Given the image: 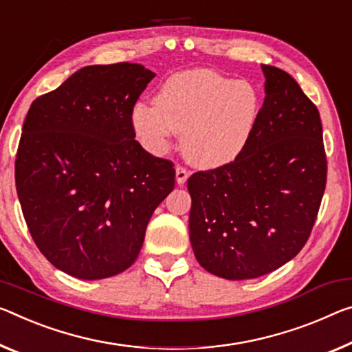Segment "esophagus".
I'll return each mask as SVG.
<instances>
[{
    "label": "esophagus",
    "mask_w": 352,
    "mask_h": 352,
    "mask_svg": "<svg viewBox=\"0 0 352 352\" xmlns=\"http://www.w3.org/2000/svg\"><path fill=\"white\" fill-rule=\"evenodd\" d=\"M188 170L185 169L183 166H177L175 167V180L178 185H185L186 180H188Z\"/></svg>",
    "instance_id": "esophagus-1"
}]
</instances>
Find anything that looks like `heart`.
<instances>
[{
  "instance_id": "heart-1",
  "label": "heart",
  "mask_w": 352,
  "mask_h": 352,
  "mask_svg": "<svg viewBox=\"0 0 352 352\" xmlns=\"http://www.w3.org/2000/svg\"><path fill=\"white\" fill-rule=\"evenodd\" d=\"M153 102L138 103L131 113L144 146L160 153L174 131L186 158L204 169L232 163L246 150L261 111L252 82L206 69L170 75Z\"/></svg>"
}]
</instances>
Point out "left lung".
I'll use <instances>...</instances> for the list:
<instances>
[{
  "mask_svg": "<svg viewBox=\"0 0 352 352\" xmlns=\"http://www.w3.org/2000/svg\"><path fill=\"white\" fill-rule=\"evenodd\" d=\"M265 102L235 161L189 177V239L217 277L265 276L294 258L316 221L327 161L320 113L296 80L261 65Z\"/></svg>",
  "mask_w": 352,
  "mask_h": 352,
  "instance_id": "obj_1",
  "label": "left lung"
}]
</instances>
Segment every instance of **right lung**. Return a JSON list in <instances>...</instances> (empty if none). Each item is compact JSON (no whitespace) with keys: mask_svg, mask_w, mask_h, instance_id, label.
Instances as JSON below:
<instances>
[{"mask_svg":"<svg viewBox=\"0 0 352 352\" xmlns=\"http://www.w3.org/2000/svg\"><path fill=\"white\" fill-rule=\"evenodd\" d=\"M153 76L141 64L87 65L28 111L16 194L36 246L65 274L98 280L128 270L174 189L172 161L144 150L131 120Z\"/></svg>","mask_w":352,"mask_h":352,"instance_id":"right-lung-1","label":"right lung"}]
</instances>
